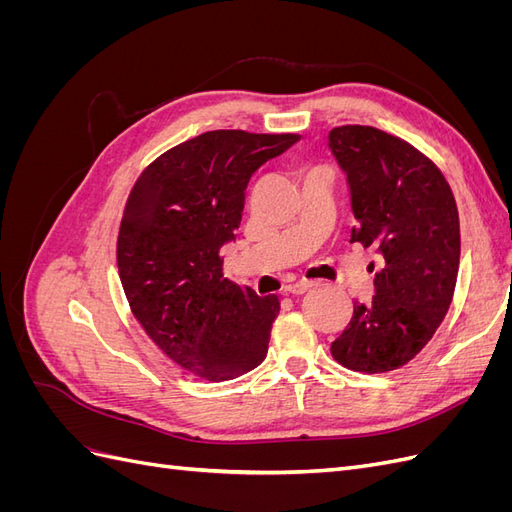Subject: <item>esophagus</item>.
I'll return each mask as SVG.
<instances>
[{
  "label": "esophagus",
  "mask_w": 512,
  "mask_h": 512,
  "mask_svg": "<svg viewBox=\"0 0 512 512\" xmlns=\"http://www.w3.org/2000/svg\"><path fill=\"white\" fill-rule=\"evenodd\" d=\"M316 286V282H307V280H301V282H294L292 286H288V292L290 294H303L307 290H312Z\"/></svg>",
  "instance_id": "34e87169"
}]
</instances>
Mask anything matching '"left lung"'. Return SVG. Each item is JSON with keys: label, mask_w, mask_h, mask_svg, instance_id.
Returning a JSON list of instances; mask_svg holds the SVG:
<instances>
[{"label": "left lung", "mask_w": 512, "mask_h": 512, "mask_svg": "<svg viewBox=\"0 0 512 512\" xmlns=\"http://www.w3.org/2000/svg\"><path fill=\"white\" fill-rule=\"evenodd\" d=\"M329 149L348 181L350 243L382 258L374 299L354 303L331 354L348 369L382 374L412 361L451 307L461 252L455 196L436 164L378 128H333Z\"/></svg>", "instance_id": "1"}]
</instances>
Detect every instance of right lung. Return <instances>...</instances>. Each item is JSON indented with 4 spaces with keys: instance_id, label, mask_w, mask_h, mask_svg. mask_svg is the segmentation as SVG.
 Here are the masks:
<instances>
[{
    "instance_id": "1",
    "label": "right lung",
    "mask_w": 512,
    "mask_h": 512,
    "mask_svg": "<svg viewBox=\"0 0 512 512\" xmlns=\"http://www.w3.org/2000/svg\"><path fill=\"white\" fill-rule=\"evenodd\" d=\"M297 134L213 130L151 162L128 196L117 265L132 314L179 367L209 382L232 380L267 356L275 294L260 299L222 273L250 177Z\"/></svg>"
}]
</instances>
